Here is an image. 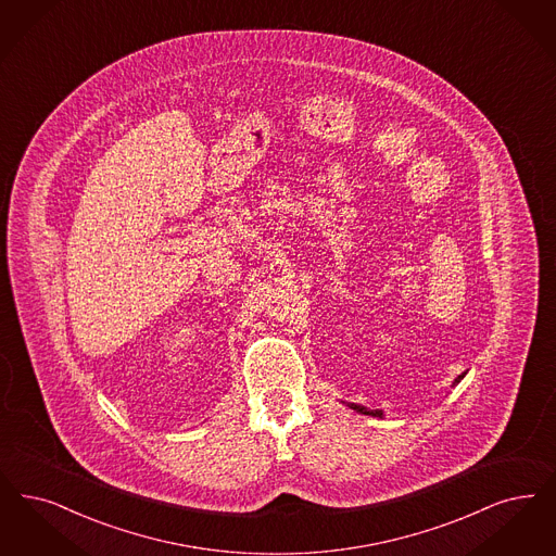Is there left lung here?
Masks as SVG:
<instances>
[{
	"mask_svg": "<svg viewBox=\"0 0 556 556\" xmlns=\"http://www.w3.org/2000/svg\"><path fill=\"white\" fill-rule=\"evenodd\" d=\"M462 378H464V375H462V377L457 378V380H455V382H459V380H462ZM350 407H352V409H357V412H362V414H368V416H378V418H380V416H382V412H368V409H366V407H362V405H354V403H352V405H350Z\"/></svg>",
	"mask_w": 556,
	"mask_h": 556,
	"instance_id": "8db88e82",
	"label": "left lung"
}]
</instances>
